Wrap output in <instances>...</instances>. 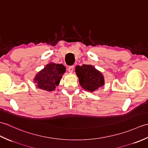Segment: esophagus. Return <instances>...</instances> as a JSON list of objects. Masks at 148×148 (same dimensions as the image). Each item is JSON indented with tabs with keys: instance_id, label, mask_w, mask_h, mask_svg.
<instances>
[{
	"instance_id": "esophagus-1",
	"label": "esophagus",
	"mask_w": 148,
	"mask_h": 148,
	"mask_svg": "<svg viewBox=\"0 0 148 148\" xmlns=\"http://www.w3.org/2000/svg\"><path fill=\"white\" fill-rule=\"evenodd\" d=\"M74 65L69 66V68H68V71H69V72H70V73H72V72H73V71H74Z\"/></svg>"
}]
</instances>
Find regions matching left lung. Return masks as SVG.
I'll list each match as a JSON object with an SVG mask.
<instances>
[{"label":"left lung","instance_id":"8db88e82","mask_svg":"<svg viewBox=\"0 0 148 148\" xmlns=\"http://www.w3.org/2000/svg\"><path fill=\"white\" fill-rule=\"evenodd\" d=\"M75 69L79 78V84L85 90L93 92L104 84L105 80L103 74L93 65H77Z\"/></svg>","mask_w":148,"mask_h":148}]
</instances>
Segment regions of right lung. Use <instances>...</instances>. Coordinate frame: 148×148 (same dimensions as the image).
I'll return each instance as SVG.
<instances>
[{"instance_id":"right-lung-1","label":"right lung","mask_w":148,"mask_h":148,"mask_svg":"<svg viewBox=\"0 0 148 148\" xmlns=\"http://www.w3.org/2000/svg\"><path fill=\"white\" fill-rule=\"evenodd\" d=\"M65 71L64 65L50 62L36 74L34 82L37 84L36 86L39 88L52 92L59 84Z\"/></svg>"}]
</instances>
